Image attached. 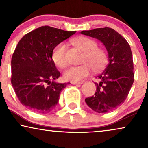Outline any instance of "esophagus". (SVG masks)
<instances>
[{"mask_svg": "<svg viewBox=\"0 0 148 148\" xmlns=\"http://www.w3.org/2000/svg\"><path fill=\"white\" fill-rule=\"evenodd\" d=\"M71 83L72 84L75 85V84H82L84 82H71Z\"/></svg>", "mask_w": 148, "mask_h": 148, "instance_id": "obj_1", "label": "esophagus"}]
</instances>
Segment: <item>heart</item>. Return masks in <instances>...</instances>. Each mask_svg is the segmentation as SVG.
Listing matches in <instances>:
<instances>
[{
    "instance_id": "heart-1",
    "label": "heart",
    "mask_w": 148,
    "mask_h": 148,
    "mask_svg": "<svg viewBox=\"0 0 148 148\" xmlns=\"http://www.w3.org/2000/svg\"><path fill=\"white\" fill-rule=\"evenodd\" d=\"M73 44L84 52L82 65L71 66L64 72L66 80L77 82L90 74L92 69L99 71L103 69L108 62V55L102 48L98 47L97 42L86 36H79L72 40ZM66 45L64 42L58 44L54 48L52 59L58 67L65 68L68 64L66 57Z\"/></svg>"
}]
</instances>
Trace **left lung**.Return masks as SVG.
I'll list each match as a JSON object with an SVG mask.
<instances>
[{
    "instance_id": "8db88e82",
    "label": "left lung",
    "mask_w": 148,
    "mask_h": 148,
    "mask_svg": "<svg viewBox=\"0 0 148 148\" xmlns=\"http://www.w3.org/2000/svg\"><path fill=\"white\" fill-rule=\"evenodd\" d=\"M81 33L100 40L108 51L109 60L104 71L96 77L100 79L95 83L96 92L85 101L95 112H110L125 102L134 82L131 47L125 38L110 27Z\"/></svg>"
}]
</instances>
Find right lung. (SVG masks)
I'll return each instance as SVG.
<instances>
[{"mask_svg":"<svg viewBox=\"0 0 148 148\" xmlns=\"http://www.w3.org/2000/svg\"><path fill=\"white\" fill-rule=\"evenodd\" d=\"M75 32L42 26L18 42L11 58V82L18 99L26 108L44 114L57 105L60 92L67 84L54 82L60 73L52 53L58 44Z\"/></svg>","mask_w":148,"mask_h":148,"instance_id":"1","label":"right lung"}]
</instances>
